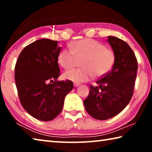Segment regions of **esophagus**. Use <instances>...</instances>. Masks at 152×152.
Masks as SVG:
<instances>
[{
    "label": "esophagus",
    "instance_id": "1",
    "mask_svg": "<svg viewBox=\"0 0 152 152\" xmlns=\"http://www.w3.org/2000/svg\"><path fill=\"white\" fill-rule=\"evenodd\" d=\"M80 85V84H79V83H76V82H74V86L75 87H78Z\"/></svg>",
    "mask_w": 152,
    "mask_h": 152
}]
</instances>
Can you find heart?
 Listing matches in <instances>:
<instances>
[{
    "label": "heart",
    "instance_id": "heart-1",
    "mask_svg": "<svg viewBox=\"0 0 152 152\" xmlns=\"http://www.w3.org/2000/svg\"><path fill=\"white\" fill-rule=\"evenodd\" d=\"M70 49H62L58 53V61L66 70L72 68L76 58H82L81 68L73 69L64 74L66 79L76 82L89 80L94 76L101 78L109 72L114 66L116 56L112 50L102 43L88 39H80L71 43Z\"/></svg>",
    "mask_w": 152,
    "mask_h": 152
}]
</instances>
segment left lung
I'll use <instances>...</instances> for the list:
<instances>
[{
  "label": "left lung",
  "instance_id": "obj_1",
  "mask_svg": "<svg viewBox=\"0 0 152 152\" xmlns=\"http://www.w3.org/2000/svg\"><path fill=\"white\" fill-rule=\"evenodd\" d=\"M107 42L116 60L112 70L99 80V86H90L84 101L87 113L94 119L107 120L125 109L133 96L137 61L132 48L119 38L109 36Z\"/></svg>",
  "mask_w": 152,
  "mask_h": 152
}]
</instances>
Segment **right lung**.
Listing matches in <instances>:
<instances>
[{"label":"right lung","mask_w":152,"mask_h":152,"mask_svg":"<svg viewBox=\"0 0 152 152\" xmlns=\"http://www.w3.org/2000/svg\"><path fill=\"white\" fill-rule=\"evenodd\" d=\"M58 43L48 39L30 43L20 52L15 65L20 103L33 117L43 121L53 120L60 114L64 99L73 89L72 81L58 80V56L61 51Z\"/></svg>","instance_id":"obj_1"}]
</instances>
